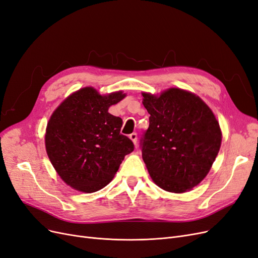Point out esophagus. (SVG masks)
Returning a JSON list of instances; mask_svg holds the SVG:
<instances>
[{
    "label": "esophagus",
    "instance_id": "obj_1",
    "mask_svg": "<svg viewBox=\"0 0 258 258\" xmlns=\"http://www.w3.org/2000/svg\"><path fill=\"white\" fill-rule=\"evenodd\" d=\"M130 138H131V140H132L133 143H134L135 146H136V144H137V134H136V133H132V134L130 135Z\"/></svg>",
    "mask_w": 258,
    "mask_h": 258
}]
</instances>
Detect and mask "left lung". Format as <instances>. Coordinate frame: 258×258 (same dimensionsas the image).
I'll return each instance as SVG.
<instances>
[{
	"mask_svg": "<svg viewBox=\"0 0 258 258\" xmlns=\"http://www.w3.org/2000/svg\"><path fill=\"white\" fill-rule=\"evenodd\" d=\"M143 96L150 113L140 139L148 171L167 192H186L204 180L219 153V122L210 108L187 91L172 88L159 97Z\"/></svg>",
	"mask_w": 258,
	"mask_h": 258,
	"instance_id": "1",
	"label": "left lung"
}]
</instances>
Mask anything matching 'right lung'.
I'll use <instances>...</instances> for the list:
<instances>
[{
    "label": "right lung",
    "instance_id": "obj_1",
    "mask_svg": "<svg viewBox=\"0 0 258 258\" xmlns=\"http://www.w3.org/2000/svg\"><path fill=\"white\" fill-rule=\"evenodd\" d=\"M125 97L122 92L102 96L93 88L73 93L56 108L46 128V150L66 184L85 193L106 186L124 156L134 150L122 135V119L108 108Z\"/></svg>",
    "mask_w": 258,
    "mask_h": 258
}]
</instances>
